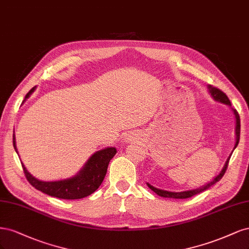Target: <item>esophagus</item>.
<instances>
[{"instance_id": "obj_1", "label": "esophagus", "mask_w": 249, "mask_h": 249, "mask_svg": "<svg viewBox=\"0 0 249 249\" xmlns=\"http://www.w3.org/2000/svg\"><path fill=\"white\" fill-rule=\"evenodd\" d=\"M125 140H126V142H130L131 141V136H126Z\"/></svg>"}]
</instances>
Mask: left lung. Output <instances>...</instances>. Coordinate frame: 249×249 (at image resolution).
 Returning a JSON list of instances; mask_svg holds the SVG:
<instances>
[{
    "instance_id": "1",
    "label": "left lung",
    "mask_w": 249,
    "mask_h": 249,
    "mask_svg": "<svg viewBox=\"0 0 249 249\" xmlns=\"http://www.w3.org/2000/svg\"><path fill=\"white\" fill-rule=\"evenodd\" d=\"M208 92L210 93V95L212 96V98H213L215 101L226 104V106H228V107H231V101H230V99L228 98V96H227L226 94H224L223 92H221L219 89H217V88H214V87H212V86L209 85V86H208ZM231 110H232V113H234L235 119H236V127H235L236 142H235L234 149H232V151H234V150L236 149V147L238 146L239 140H240V117H239V114L237 113L236 109L231 108ZM232 151H231V153H232ZM231 153L229 155L228 159L226 160V163L223 164V167L221 168V171L219 172V174L216 175L212 181H210L209 183H207V184H205V185L200 186V187H198V188L191 189V190H186V191L175 192V191H167V190H162V189L156 188V187H154V186H152L151 184H149V183H147V185H148V187H149L152 191H154L156 195H158L159 196H162V197H168V198H188V197H191V196H194L199 194V192H202V191L208 189L209 187H211L212 185H214L215 183H217V182L222 178V176L224 175V173H226V171H227V167H228V164H229V160H230V158H231Z\"/></svg>"
}]
</instances>
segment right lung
Listing matches in <instances>:
<instances>
[{"label":"right lung","mask_w":249,"mask_h":249,"mask_svg":"<svg viewBox=\"0 0 249 249\" xmlns=\"http://www.w3.org/2000/svg\"><path fill=\"white\" fill-rule=\"evenodd\" d=\"M36 89V87L32 88L29 93L26 95L25 102ZM13 147L15 152H18L17 142H15V134L13 131ZM117 153V149L115 147H108L99 150L88 159V161L81 168L76 175L73 177H70L64 180L59 181H41L34 176H32L26 168L25 164L21 162L23 172L27 177V180L30 184L36 189L42 191L43 194L49 195L51 196H54L63 199H79L92 195L93 192L98 189L101 183L106 177L107 166Z\"/></svg>","instance_id":"1"}]
</instances>
